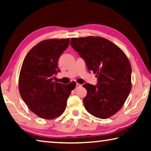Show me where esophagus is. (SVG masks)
Masks as SVG:
<instances>
[{
    "instance_id": "1",
    "label": "esophagus",
    "mask_w": 151,
    "mask_h": 151,
    "mask_svg": "<svg viewBox=\"0 0 151 151\" xmlns=\"http://www.w3.org/2000/svg\"><path fill=\"white\" fill-rule=\"evenodd\" d=\"M82 85H81V84H79V83H76V88H79V87H81Z\"/></svg>"
}]
</instances>
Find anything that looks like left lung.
<instances>
[{
	"label": "left lung",
	"instance_id": "left-lung-1",
	"mask_svg": "<svg viewBox=\"0 0 151 151\" xmlns=\"http://www.w3.org/2000/svg\"><path fill=\"white\" fill-rule=\"evenodd\" d=\"M70 45L85 60L88 70L98 77L96 86L86 83L83 99L86 111L103 119L113 116L123 106L131 90V66L124 52L101 37L72 38Z\"/></svg>",
	"mask_w": 151,
	"mask_h": 151
}]
</instances>
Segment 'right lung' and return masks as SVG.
Instances as JSON below:
<instances>
[{"label":"right lung","mask_w":151,"mask_h":151,"mask_svg":"<svg viewBox=\"0 0 151 151\" xmlns=\"http://www.w3.org/2000/svg\"><path fill=\"white\" fill-rule=\"evenodd\" d=\"M70 39L42 40L29 50L20 71L19 90L30 111L45 119H53L65 112L66 101L76 85L53 81L60 71L58 60L69 45Z\"/></svg>","instance_id":"obj_1"}]
</instances>
